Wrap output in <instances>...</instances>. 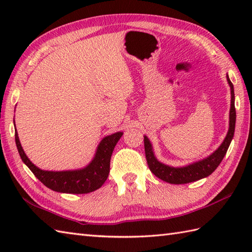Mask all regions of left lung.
I'll return each instance as SVG.
<instances>
[{
  "label": "left lung",
  "mask_w": 252,
  "mask_h": 252,
  "mask_svg": "<svg viewBox=\"0 0 252 252\" xmlns=\"http://www.w3.org/2000/svg\"><path fill=\"white\" fill-rule=\"evenodd\" d=\"M227 82L231 88V110H229V127L226 137L224 138L223 143L220 145L217 151L211 154L210 156L207 158L199 160V161L190 163L189 165L181 168H174L170 167L164 163L158 161L157 158L155 157L153 146L151 141L148 137L144 136V147H145V155L146 160L149 169L152 172L164 182H168L171 184H186L190 183V182H195L207 176L210 175L213 171H215L219 164L221 163L224 156L227 152L231 144L234 132H235V123H236V110H235V94H234V87L231 80L228 78V74L226 76Z\"/></svg>",
  "instance_id": "obj_1"
}]
</instances>
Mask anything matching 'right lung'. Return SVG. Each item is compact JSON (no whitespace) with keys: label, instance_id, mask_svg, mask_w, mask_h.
I'll list each match as a JSON object with an SVG mask.
<instances>
[{"label":"right lung","instance_id":"obj_1","mask_svg":"<svg viewBox=\"0 0 252 252\" xmlns=\"http://www.w3.org/2000/svg\"><path fill=\"white\" fill-rule=\"evenodd\" d=\"M122 135V132H117L115 134L104 137L96 149L93 160L83 169L72 171H44L35 167L26 156L20 145L17 131L15 130L16 146L21 160L27 167L46 187L52 190L67 192V194H88L98 189L105 183L109 174L112 152Z\"/></svg>","mask_w":252,"mask_h":252}]
</instances>
